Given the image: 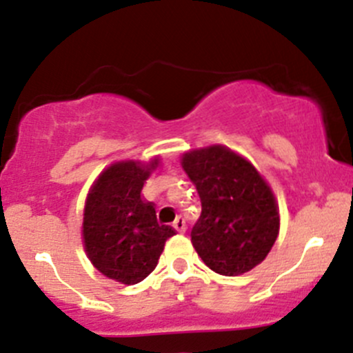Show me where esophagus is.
<instances>
[{"label":"esophagus","mask_w":353,"mask_h":353,"mask_svg":"<svg viewBox=\"0 0 353 353\" xmlns=\"http://www.w3.org/2000/svg\"><path fill=\"white\" fill-rule=\"evenodd\" d=\"M174 229H176L177 232H181V234L186 232V222H184L183 216H177L176 222H174Z\"/></svg>","instance_id":"obj_1"}]
</instances>
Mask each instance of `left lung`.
Here are the masks:
<instances>
[{
    "label": "left lung",
    "instance_id": "8db88e82",
    "mask_svg": "<svg viewBox=\"0 0 353 353\" xmlns=\"http://www.w3.org/2000/svg\"><path fill=\"white\" fill-rule=\"evenodd\" d=\"M181 165L196 186L201 215L191 243L210 270L237 276L268 256L280 232V210L268 181L223 145L194 148Z\"/></svg>",
    "mask_w": 353,
    "mask_h": 353
}]
</instances>
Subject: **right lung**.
<instances>
[{
  "instance_id": "obj_1",
  "label": "right lung",
  "mask_w": 353,
  "mask_h": 353,
  "mask_svg": "<svg viewBox=\"0 0 353 353\" xmlns=\"http://www.w3.org/2000/svg\"><path fill=\"white\" fill-rule=\"evenodd\" d=\"M160 159L121 160L92 184L83 208L81 239L92 265L110 280L134 285L155 270L176 230L157 222L155 205L141 196Z\"/></svg>"
}]
</instances>
